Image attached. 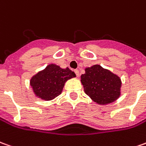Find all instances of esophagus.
Segmentation results:
<instances>
[{
	"mask_svg": "<svg viewBox=\"0 0 146 146\" xmlns=\"http://www.w3.org/2000/svg\"><path fill=\"white\" fill-rule=\"evenodd\" d=\"M74 71H75L76 76H77V77H79V76H80V71H79V70H75Z\"/></svg>",
	"mask_w": 146,
	"mask_h": 146,
	"instance_id": "esophagus-1",
	"label": "esophagus"
}]
</instances>
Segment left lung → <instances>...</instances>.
Here are the masks:
<instances>
[{
	"label": "left lung",
	"mask_w": 146,
	"mask_h": 146,
	"mask_svg": "<svg viewBox=\"0 0 146 146\" xmlns=\"http://www.w3.org/2000/svg\"><path fill=\"white\" fill-rule=\"evenodd\" d=\"M81 83L85 93L99 104H110L121 95V79L100 65L87 67L81 75Z\"/></svg>",
	"instance_id": "left-lung-1"
}]
</instances>
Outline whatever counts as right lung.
I'll return each mask as SVG.
<instances>
[{
	"label": "right lung",
	"instance_id": "obj_1",
	"mask_svg": "<svg viewBox=\"0 0 146 146\" xmlns=\"http://www.w3.org/2000/svg\"><path fill=\"white\" fill-rule=\"evenodd\" d=\"M74 77L75 72L68 67L62 69L55 64H50L32 77L30 85L36 96L44 100H50L59 96L65 83Z\"/></svg>",
	"mask_w": 146,
	"mask_h": 146
}]
</instances>
